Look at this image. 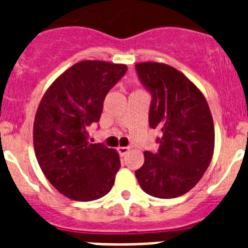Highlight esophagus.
<instances>
[{"label": "esophagus", "instance_id": "34e87169", "mask_svg": "<svg viewBox=\"0 0 248 248\" xmlns=\"http://www.w3.org/2000/svg\"><path fill=\"white\" fill-rule=\"evenodd\" d=\"M129 150H130V149H129L128 146H119V148H118V153H119L120 156H125L129 153Z\"/></svg>", "mask_w": 248, "mask_h": 248}]
</instances>
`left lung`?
Listing matches in <instances>:
<instances>
[{"label": "left lung", "mask_w": 248, "mask_h": 248, "mask_svg": "<svg viewBox=\"0 0 248 248\" xmlns=\"http://www.w3.org/2000/svg\"><path fill=\"white\" fill-rule=\"evenodd\" d=\"M151 93L149 125L161 131L159 151L144 153L135 171L141 189L160 199L186 194L200 181L211 163L215 128L202 92L184 73L165 63L135 64Z\"/></svg>", "instance_id": "obj_1"}]
</instances>
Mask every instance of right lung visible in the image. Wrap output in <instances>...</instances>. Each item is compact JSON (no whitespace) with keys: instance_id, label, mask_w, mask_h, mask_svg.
<instances>
[{"instance_id":"obj_1","label":"right lung","mask_w":248,"mask_h":248,"mask_svg":"<svg viewBox=\"0 0 248 248\" xmlns=\"http://www.w3.org/2000/svg\"><path fill=\"white\" fill-rule=\"evenodd\" d=\"M125 64L82 61L48 87L33 123L39 168L59 192L92 201L111 190L120 168L115 149L89 144L88 126L99 122L105 95L126 72Z\"/></svg>"}]
</instances>
